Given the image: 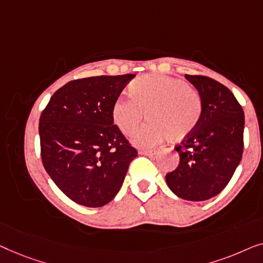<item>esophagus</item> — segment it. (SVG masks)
Returning <instances> with one entry per match:
<instances>
[{
  "label": "esophagus",
  "instance_id": "34e87169",
  "mask_svg": "<svg viewBox=\"0 0 263 263\" xmlns=\"http://www.w3.org/2000/svg\"><path fill=\"white\" fill-rule=\"evenodd\" d=\"M140 155H145V156H154L157 154V150H140Z\"/></svg>",
  "mask_w": 263,
  "mask_h": 263
}]
</instances>
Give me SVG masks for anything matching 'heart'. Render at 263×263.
I'll return each mask as SVG.
<instances>
[{
    "mask_svg": "<svg viewBox=\"0 0 263 263\" xmlns=\"http://www.w3.org/2000/svg\"><path fill=\"white\" fill-rule=\"evenodd\" d=\"M131 94L117 100L112 114L119 130L132 136L146 113L150 121L135 137L138 146H154L167 138L173 142L183 139L194 131L201 118L200 95L186 81L176 77H142L131 86Z\"/></svg>",
    "mask_w": 263,
    "mask_h": 263,
    "instance_id": "heart-1",
    "label": "heart"
}]
</instances>
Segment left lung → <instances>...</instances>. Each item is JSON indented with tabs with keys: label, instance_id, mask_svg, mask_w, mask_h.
Segmentation results:
<instances>
[{
	"label": "left lung",
	"instance_id": "1",
	"mask_svg": "<svg viewBox=\"0 0 263 263\" xmlns=\"http://www.w3.org/2000/svg\"><path fill=\"white\" fill-rule=\"evenodd\" d=\"M202 102L198 126L175 150L180 163L165 175L168 187L184 200L204 201L219 194L242 160L244 113L230 89L206 76H184Z\"/></svg>",
	"mask_w": 263,
	"mask_h": 263
}]
</instances>
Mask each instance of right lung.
<instances>
[{
	"label": "right lung",
	"instance_id": "obj_1",
	"mask_svg": "<svg viewBox=\"0 0 263 263\" xmlns=\"http://www.w3.org/2000/svg\"><path fill=\"white\" fill-rule=\"evenodd\" d=\"M135 77L70 81L51 96L39 120L44 168L69 199L87 207L108 204L119 192L137 150L113 120V106Z\"/></svg>",
	"mask_w": 263,
	"mask_h": 263
}]
</instances>
